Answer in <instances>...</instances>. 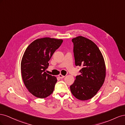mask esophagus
Here are the masks:
<instances>
[{
    "label": "esophagus",
    "instance_id": "obj_1",
    "mask_svg": "<svg viewBox=\"0 0 125 125\" xmlns=\"http://www.w3.org/2000/svg\"><path fill=\"white\" fill-rule=\"evenodd\" d=\"M58 77H59L60 79H63L64 77H65V76H64V75H62L61 74H59V75H58Z\"/></svg>",
    "mask_w": 125,
    "mask_h": 125
}]
</instances>
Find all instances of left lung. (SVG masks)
Wrapping results in <instances>:
<instances>
[{
	"label": "left lung",
	"mask_w": 125,
	"mask_h": 125,
	"mask_svg": "<svg viewBox=\"0 0 125 125\" xmlns=\"http://www.w3.org/2000/svg\"><path fill=\"white\" fill-rule=\"evenodd\" d=\"M76 66L81 67L80 75H77L70 85L73 95L77 99H91L103 84L106 75L104 58L97 45L81 36L72 40Z\"/></svg>",
	"instance_id": "left-lung-1"
}]
</instances>
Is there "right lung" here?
<instances>
[{"label": "right lung", "instance_id": "add662e5", "mask_svg": "<svg viewBox=\"0 0 125 125\" xmlns=\"http://www.w3.org/2000/svg\"><path fill=\"white\" fill-rule=\"evenodd\" d=\"M62 42L44 37L33 41L26 48L21 60V74L26 88L34 96L44 99L54 91L57 78L45 71Z\"/></svg>", "mask_w": 125, "mask_h": 125}]
</instances>
